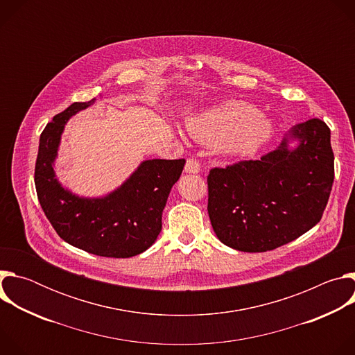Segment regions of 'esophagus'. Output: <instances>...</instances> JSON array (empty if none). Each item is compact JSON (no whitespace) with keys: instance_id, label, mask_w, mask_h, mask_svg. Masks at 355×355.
I'll list each match as a JSON object with an SVG mask.
<instances>
[{"instance_id":"34e87169","label":"esophagus","mask_w":355,"mask_h":355,"mask_svg":"<svg viewBox=\"0 0 355 355\" xmlns=\"http://www.w3.org/2000/svg\"><path fill=\"white\" fill-rule=\"evenodd\" d=\"M200 170V164L196 159H188L185 163V168L184 171L188 174H198Z\"/></svg>"}]
</instances>
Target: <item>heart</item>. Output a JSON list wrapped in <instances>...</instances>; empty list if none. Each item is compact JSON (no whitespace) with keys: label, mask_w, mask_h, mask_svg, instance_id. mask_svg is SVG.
I'll return each instance as SVG.
<instances>
[{"label":"heart","mask_w":355,"mask_h":355,"mask_svg":"<svg viewBox=\"0 0 355 355\" xmlns=\"http://www.w3.org/2000/svg\"><path fill=\"white\" fill-rule=\"evenodd\" d=\"M187 132L198 141L215 146L227 156H250L272 136V123L256 107L226 101L185 119Z\"/></svg>","instance_id":"obj_1"}]
</instances>
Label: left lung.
I'll return each instance as SVG.
<instances>
[{
    "instance_id": "8db88e82",
    "label": "left lung",
    "mask_w": 355,
    "mask_h": 355,
    "mask_svg": "<svg viewBox=\"0 0 355 355\" xmlns=\"http://www.w3.org/2000/svg\"><path fill=\"white\" fill-rule=\"evenodd\" d=\"M297 141L292 149L288 144ZM334 181L329 126L312 118L295 125L260 160L212 168L208 214L218 239L239 251L284 245L320 222Z\"/></svg>"
}]
</instances>
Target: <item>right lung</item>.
<instances>
[{
	"mask_svg": "<svg viewBox=\"0 0 355 355\" xmlns=\"http://www.w3.org/2000/svg\"><path fill=\"white\" fill-rule=\"evenodd\" d=\"M74 103L43 129L35 166L40 207L69 244L101 257L128 259L146 251L162 232V215L185 160H146L115 191L84 198L62 187L53 166L66 122L94 104Z\"/></svg>",
	"mask_w": 355,
	"mask_h": 355,
	"instance_id": "1",
	"label": "right lung"
}]
</instances>
